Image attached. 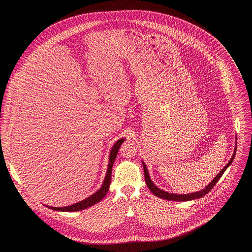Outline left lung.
<instances>
[{
	"instance_id": "obj_1",
	"label": "left lung",
	"mask_w": 252,
	"mask_h": 252,
	"mask_svg": "<svg viewBox=\"0 0 252 252\" xmlns=\"http://www.w3.org/2000/svg\"><path fill=\"white\" fill-rule=\"evenodd\" d=\"M235 153H236V147L234 149V153L230 158V160L228 161V163L220 170V172L219 174H217V176H215L212 181L209 183V185H207L203 189L199 190V191H196V192H191V193H188V194H176V193H170V192H167V191H164L160 189H158L151 179V176H150V173H149V170H148V167L146 165V163L142 161V165H143V172H145V178H146V183H147V186L148 188L150 189V190L158 197H160V198H163V199H166V200H172V201H189V200H193V199H196V198H200L202 196H204L205 194H207L212 189L213 187L217 185V183L220 181V177L222 176L223 172L227 169V167L232 163L233 159H234V157H235Z\"/></svg>"
}]
</instances>
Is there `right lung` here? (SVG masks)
<instances>
[{
    "label": "right lung",
    "instance_id": "add662e5",
    "mask_svg": "<svg viewBox=\"0 0 252 252\" xmlns=\"http://www.w3.org/2000/svg\"><path fill=\"white\" fill-rule=\"evenodd\" d=\"M126 140V138H120L115 145L112 148V151L110 153V157H109V165H107V170H106V174L104 177V181L100 187V189L95 191L94 193H93L91 196L85 198L84 200L74 203L68 206H63V207H54V206H49L47 205V207L53 209V210H57V211H66V212H73V211H79V210H83L86 209L88 207L93 206L94 204L99 202L107 193L110 189V186H111V179H112V169H113V165L115 162V159L117 158L118 152L122 146V143Z\"/></svg>",
    "mask_w": 252,
    "mask_h": 252
}]
</instances>
